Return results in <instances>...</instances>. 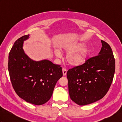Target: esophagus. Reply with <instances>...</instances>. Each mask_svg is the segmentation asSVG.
Listing matches in <instances>:
<instances>
[{"mask_svg": "<svg viewBox=\"0 0 122 122\" xmlns=\"http://www.w3.org/2000/svg\"><path fill=\"white\" fill-rule=\"evenodd\" d=\"M62 72H63V76H66V72H67L66 70V69H62Z\"/></svg>", "mask_w": 122, "mask_h": 122, "instance_id": "esophagus-1", "label": "esophagus"}]
</instances>
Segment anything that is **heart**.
<instances>
[{
    "mask_svg": "<svg viewBox=\"0 0 122 122\" xmlns=\"http://www.w3.org/2000/svg\"><path fill=\"white\" fill-rule=\"evenodd\" d=\"M81 44H73L64 46L60 49V51L64 53H68L66 57L67 62L70 65L77 66L82 65L86 60L89 55V50L86 48H82ZM56 56H60V52L55 51Z\"/></svg>",
    "mask_w": 122,
    "mask_h": 122,
    "instance_id": "heart-1",
    "label": "heart"
}]
</instances>
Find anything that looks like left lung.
Listing matches in <instances>:
<instances>
[{
  "mask_svg": "<svg viewBox=\"0 0 122 122\" xmlns=\"http://www.w3.org/2000/svg\"><path fill=\"white\" fill-rule=\"evenodd\" d=\"M101 42L102 47L98 55L67 72L70 97L79 105L89 104L102 98L112 83L115 59L110 46L104 41Z\"/></svg>",
  "mask_w": 122,
  "mask_h": 122,
  "instance_id": "obj_1",
  "label": "left lung"
}]
</instances>
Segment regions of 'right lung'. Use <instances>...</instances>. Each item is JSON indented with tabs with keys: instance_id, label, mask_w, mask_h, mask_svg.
I'll return each mask as SVG.
<instances>
[{
	"instance_id": "obj_1",
	"label": "right lung",
	"mask_w": 122,
	"mask_h": 122,
	"mask_svg": "<svg viewBox=\"0 0 122 122\" xmlns=\"http://www.w3.org/2000/svg\"><path fill=\"white\" fill-rule=\"evenodd\" d=\"M25 35L15 41L8 58V71L12 87L19 97L32 104L40 105L50 100L57 81L63 76L60 65L44 60L34 61L24 52Z\"/></svg>"
}]
</instances>
